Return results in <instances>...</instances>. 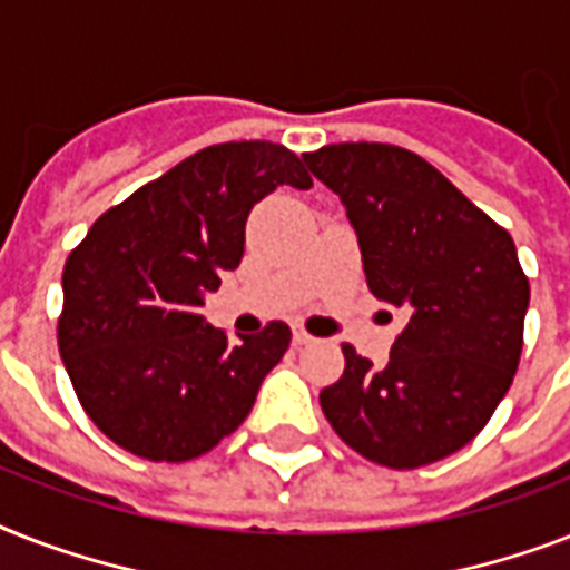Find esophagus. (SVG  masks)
<instances>
[{
	"mask_svg": "<svg viewBox=\"0 0 570 570\" xmlns=\"http://www.w3.org/2000/svg\"><path fill=\"white\" fill-rule=\"evenodd\" d=\"M293 342H295V345H309V342H313V336H309V333L304 331V327L295 325L293 327Z\"/></svg>",
	"mask_w": 570,
	"mask_h": 570,
	"instance_id": "obj_1",
	"label": "esophagus"
}]
</instances>
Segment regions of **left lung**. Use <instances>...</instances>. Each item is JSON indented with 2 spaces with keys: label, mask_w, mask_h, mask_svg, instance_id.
<instances>
[{
  "label": "left lung",
  "mask_w": 570,
  "mask_h": 570,
  "mask_svg": "<svg viewBox=\"0 0 570 570\" xmlns=\"http://www.w3.org/2000/svg\"><path fill=\"white\" fill-rule=\"evenodd\" d=\"M304 164L348 210L374 298L406 313L383 368L342 345L322 413L377 465L445 460L489 424L524 348L530 281L510 230L401 146L336 142Z\"/></svg>",
  "instance_id": "8db88e82"
}]
</instances>
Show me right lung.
Here are the masks:
<instances>
[{
    "label": "right lung",
    "mask_w": 570,
    "mask_h": 570,
    "mask_svg": "<svg viewBox=\"0 0 570 570\" xmlns=\"http://www.w3.org/2000/svg\"><path fill=\"white\" fill-rule=\"evenodd\" d=\"M281 184L313 187L295 151L207 146L101 213L67 257L60 357L92 424L134 456L213 451L289 348L284 322L230 342L198 313L243 261L252 207Z\"/></svg>",
    "instance_id": "right-lung-1"
}]
</instances>
